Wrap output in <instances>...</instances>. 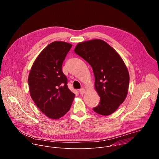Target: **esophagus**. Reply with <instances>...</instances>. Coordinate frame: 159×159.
I'll return each instance as SVG.
<instances>
[{
  "label": "esophagus",
  "mask_w": 159,
  "mask_h": 159,
  "mask_svg": "<svg viewBox=\"0 0 159 159\" xmlns=\"http://www.w3.org/2000/svg\"><path fill=\"white\" fill-rule=\"evenodd\" d=\"M85 89H84V88H82V89H80V90H79V93L80 94H84V93H85Z\"/></svg>",
  "instance_id": "obj_1"
}]
</instances>
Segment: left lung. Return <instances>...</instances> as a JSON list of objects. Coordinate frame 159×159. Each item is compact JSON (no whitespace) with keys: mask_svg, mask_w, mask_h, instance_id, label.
<instances>
[{"mask_svg":"<svg viewBox=\"0 0 159 159\" xmlns=\"http://www.w3.org/2000/svg\"><path fill=\"white\" fill-rule=\"evenodd\" d=\"M75 53L92 66L95 88L100 102L93 110L101 115L114 112L127 96L129 76L127 68L118 53L101 39L79 43Z\"/></svg>","mask_w":159,"mask_h":159,"instance_id":"8db88e82","label":"left lung"}]
</instances>
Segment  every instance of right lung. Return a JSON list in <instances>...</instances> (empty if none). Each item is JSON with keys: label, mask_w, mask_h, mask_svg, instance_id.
Segmentation results:
<instances>
[{"label": "right lung", "mask_w": 159, "mask_h": 159, "mask_svg": "<svg viewBox=\"0 0 159 159\" xmlns=\"http://www.w3.org/2000/svg\"><path fill=\"white\" fill-rule=\"evenodd\" d=\"M72 45L54 41L34 62L28 77L30 93L39 110L50 118L58 119L69 111L75 94L68 88L62 63Z\"/></svg>", "instance_id": "obj_1"}]
</instances>
